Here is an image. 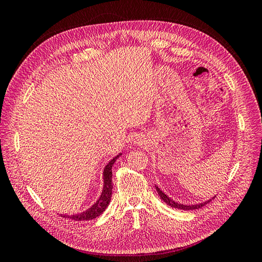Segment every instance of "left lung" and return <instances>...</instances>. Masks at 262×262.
<instances>
[{"label": "left lung", "instance_id": "obj_1", "mask_svg": "<svg viewBox=\"0 0 262 262\" xmlns=\"http://www.w3.org/2000/svg\"><path fill=\"white\" fill-rule=\"evenodd\" d=\"M155 188H156V190H157V192H158V195L161 196V199L164 201V202H166L167 203L169 207H171V208H175V209H179V210H186V211H189V210H196V209H200V208H202L203 205H205L207 203H209L210 201H212L214 198L215 196H213L212 199H210V200H208V201H205V202H203V203H199V204H190V205H187V204H181V203H178V202H176V201H173V200H171L170 198L167 195V194H165L162 190L158 188L157 186H155Z\"/></svg>", "mask_w": 262, "mask_h": 262}]
</instances>
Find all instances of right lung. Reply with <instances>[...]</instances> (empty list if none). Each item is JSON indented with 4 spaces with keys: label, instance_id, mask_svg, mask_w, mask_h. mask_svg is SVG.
Instances as JSON below:
<instances>
[{
    "label": "right lung",
    "instance_id": "1",
    "mask_svg": "<svg viewBox=\"0 0 262 262\" xmlns=\"http://www.w3.org/2000/svg\"><path fill=\"white\" fill-rule=\"evenodd\" d=\"M121 154L117 155L115 158H113L110 161L104 169V188H102V192L99 196V199L96 201V203L93 204L90 209H87L86 211L78 213V214H73V215H62L64 217L74 220V221H89L96 219L99 216L100 214L106 210L108 207V204L110 203V199H112V193H113V165L115 162L118 160V157Z\"/></svg>",
    "mask_w": 262,
    "mask_h": 262
}]
</instances>
